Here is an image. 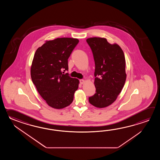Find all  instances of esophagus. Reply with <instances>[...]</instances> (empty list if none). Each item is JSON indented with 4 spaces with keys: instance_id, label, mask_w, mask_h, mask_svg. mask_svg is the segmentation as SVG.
Segmentation results:
<instances>
[{
    "instance_id": "1",
    "label": "esophagus",
    "mask_w": 160,
    "mask_h": 160,
    "mask_svg": "<svg viewBox=\"0 0 160 160\" xmlns=\"http://www.w3.org/2000/svg\"><path fill=\"white\" fill-rule=\"evenodd\" d=\"M80 83H81V84H83L85 83V80L80 79Z\"/></svg>"
}]
</instances>
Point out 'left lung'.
<instances>
[{"label":"left lung","mask_w":160,"mask_h":160,"mask_svg":"<svg viewBox=\"0 0 160 160\" xmlns=\"http://www.w3.org/2000/svg\"><path fill=\"white\" fill-rule=\"evenodd\" d=\"M95 62V94L88 98L92 105L103 108L112 105L122 90L126 78L125 58L118 44L104 38L86 39Z\"/></svg>","instance_id":"obj_1"}]
</instances>
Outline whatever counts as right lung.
<instances>
[{
  "mask_svg": "<svg viewBox=\"0 0 160 160\" xmlns=\"http://www.w3.org/2000/svg\"><path fill=\"white\" fill-rule=\"evenodd\" d=\"M79 40L58 38L46 41L34 54L31 77L38 92L52 108H65L72 103L79 81L68 74V59Z\"/></svg>",
  "mask_w": 160,
  "mask_h": 160,
  "instance_id": "1",
  "label": "right lung"
}]
</instances>
